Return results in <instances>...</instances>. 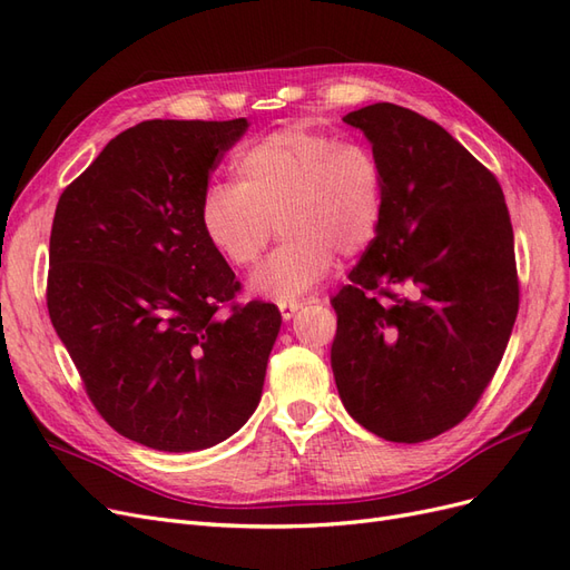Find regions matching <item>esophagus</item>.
<instances>
[{
	"label": "esophagus",
	"instance_id": "esophagus-1",
	"mask_svg": "<svg viewBox=\"0 0 570 570\" xmlns=\"http://www.w3.org/2000/svg\"><path fill=\"white\" fill-rule=\"evenodd\" d=\"M302 306H304L302 299H281V302H278V308H281V314H283L285 321L295 316Z\"/></svg>",
	"mask_w": 570,
	"mask_h": 570
}]
</instances>
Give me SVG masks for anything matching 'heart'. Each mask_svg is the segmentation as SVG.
<instances>
[{
    "label": "heart",
    "instance_id": "obj_1",
    "mask_svg": "<svg viewBox=\"0 0 570 570\" xmlns=\"http://www.w3.org/2000/svg\"><path fill=\"white\" fill-rule=\"evenodd\" d=\"M235 185L204 189L199 220L214 249L249 268L278 228L285 239L252 275L258 295L295 297L333 268L335 252L371 247L385 216L383 159L361 140L292 126L237 154Z\"/></svg>",
    "mask_w": 570,
    "mask_h": 570
}]
</instances>
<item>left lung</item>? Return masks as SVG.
Masks as SVG:
<instances>
[{"label":"left lung","mask_w":570,"mask_h":570,"mask_svg":"<svg viewBox=\"0 0 570 570\" xmlns=\"http://www.w3.org/2000/svg\"><path fill=\"white\" fill-rule=\"evenodd\" d=\"M383 159V226L331 299V364L350 416L425 442L480 402L519 314L513 228L492 170L435 120L387 105L344 116Z\"/></svg>","instance_id":"left-lung-1"}]
</instances>
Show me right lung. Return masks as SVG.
Segmentation results:
<instances>
[{
    "instance_id": "add662e5",
    "label": "right lung",
    "mask_w": 570,
    "mask_h": 570,
    "mask_svg": "<svg viewBox=\"0 0 570 570\" xmlns=\"http://www.w3.org/2000/svg\"><path fill=\"white\" fill-rule=\"evenodd\" d=\"M247 128L142 120L63 189L51 223V325L99 416L159 452L237 433L281 331L275 304L235 302L239 281L199 220L209 174Z\"/></svg>"
}]
</instances>
